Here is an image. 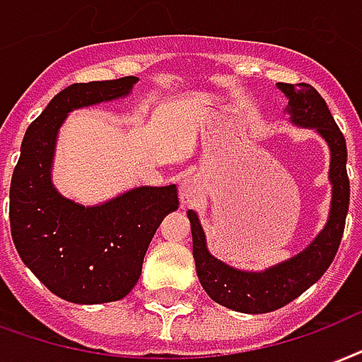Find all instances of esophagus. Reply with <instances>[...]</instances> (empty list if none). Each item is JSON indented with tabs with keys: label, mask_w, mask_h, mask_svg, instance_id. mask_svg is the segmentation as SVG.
Here are the masks:
<instances>
[{
	"label": "esophagus",
	"mask_w": 362,
	"mask_h": 362,
	"mask_svg": "<svg viewBox=\"0 0 362 362\" xmlns=\"http://www.w3.org/2000/svg\"><path fill=\"white\" fill-rule=\"evenodd\" d=\"M180 194H182V197H184V199L192 202L195 195H197V184H195L192 178H186V180H182Z\"/></svg>",
	"instance_id": "1"
}]
</instances>
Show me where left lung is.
Returning <instances> with one entry per match:
<instances>
[{
  "mask_svg": "<svg viewBox=\"0 0 362 362\" xmlns=\"http://www.w3.org/2000/svg\"><path fill=\"white\" fill-rule=\"evenodd\" d=\"M278 88L290 99L288 111L291 120L299 127L317 128V132L330 146L332 211L322 232L309 247L299 255L291 257L290 261L264 272H243L221 263L209 253L199 218L194 211H188L194 238L195 269L203 290L218 305L249 315L280 309L301 296L305 290H309L322 276L338 253L349 209V178L345 168L347 147L344 134L332 117L326 101L313 86L305 82L296 86L278 82Z\"/></svg>",
  "mask_w": 362,
  "mask_h": 362,
  "instance_id": "1",
  "label": "left lung"
}]
</instances>
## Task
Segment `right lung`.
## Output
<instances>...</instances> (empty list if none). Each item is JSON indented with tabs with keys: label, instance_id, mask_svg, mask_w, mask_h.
Wrapping results in <instances>:
<instances>
[{
	"label": "right lung",
	"instance_id": "1",
	"mask_svg": "<svg viewBox=\"0 0 362 362\" xmlns=\"http://www.w3.org/2000/svg\"><path fill=\"white\" fill-rule=\"evenodd\" d=\"M136 76L65 88L24 134L9 192L11 235L23 263L47 290L80 305L119 301L141 274L163 216L178 209L176 186L130 189L98 207L65 199L52 159L66 113L127 95Z\"/></svg>",
	"mask_w": 362,
	"mask_h": 362
}]
</instances>
